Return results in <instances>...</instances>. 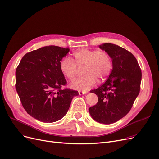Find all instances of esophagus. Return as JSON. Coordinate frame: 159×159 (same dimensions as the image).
Listing matches in <instances>:
<instances>
[{
    "label": "esophagus",
    "mask_w": 159,
    "mask_h": 159,
    "mask_svg": "<svg viewBox=\"0 0 159 159\" xmlns=\"http://www.w3.org/2000/svg\"><path fill=\"white\" fill-rule=\"evenodd\" d=\"M79 95H84L86 93V91H79Z\"/></svg>",
    "instance_id": "34e87169"
}]
</instances>
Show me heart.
<instances>
[{
	"instance_id": "b5f03b06",
	"label": "heart",
	"mask_w": 159,
	"mask_h": 159,
	"mask_svg": "<svg viewBox=\"0 0 159 159\" xmlns=\"http://www.w3.org/2000/svg\"><path fill=\"white\" fill-rule=\"evenodd\" d=\"M75 61L79 67H84L83 77L72 82L70 86L78 90H88L98 82V78L105 79L112 70V61L105 51L81 49L73 53ZM73 59L64 57L60 62V69L66 78L73 80L78 67Z\"/></svg>"
}]
</instances>
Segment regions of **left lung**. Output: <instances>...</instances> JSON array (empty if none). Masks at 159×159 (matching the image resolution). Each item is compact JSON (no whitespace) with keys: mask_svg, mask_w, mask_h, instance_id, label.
I'll return each instance as SVG.
<instances>
[{"mask_svg":"<svg viewBox=\"0 0 159 159\" xmlns=\"http://www.w3.org/2000/svg\"><path fill=\"white\" fill-rule=\"evenodd\" d=\"M99 48L112 60V70L104 84L91 92L98 97L97 104L89 108L96 121L111 124L126 116L139 95L142 72L134 55L123 48L110 43Z\"/></svg>","mask_w":159,"mask_h":159,"instance_id":"obj_1","label":"left lung"}]
</instances>
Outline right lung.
Returning a JSON list of instances; mask_svg holds the SVG:
<instances>
[{
  "label": "right lung",
  "instance_id": "add662e5",
  "mask_svg": "<svg viewBox=\"0 0 159 159\" xmlns=\"http://www.w3.org/2000/svg\"><path fill=\"white\" fill-rule=\"evenodd\" d=\"M69 48L45 46L26 53L16 71V88L22 105L38 121L53 123L67 114L77 91L61 89L66 84L60 62Z\"/></svg>",
  "mask_w": 159,
  "mask_h": 159
}]
</instances>
